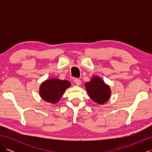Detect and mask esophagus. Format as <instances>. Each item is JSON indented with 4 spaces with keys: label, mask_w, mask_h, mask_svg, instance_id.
I'll use <instances>...</instances> for the list:
<instances>
[{
    "label": "esophagus",
    "mask_w": 152,
    "mask_h": 152,
    "mask_svg": "<svg viewBox=\"0 0 152 152\" xmlns=\"http://www.w3.org/2000/svg\"><path fill=\"white\" fill-rule=\"evenodd\" d=\"M74 82H75L76 85H77V86H80V84H81V81H80V80H79L78 78H76L75 80H74Z\"/></svg>",
    "instance_id": "esophagus-1"
}]
</instances>
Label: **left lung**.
I'll return each instance as SVG.
<instances>
[{"label":"left lung","mask_w":152,"mask_h":152,"mask_svg":"<svg viewBox=\"0 0 152 152\" xmlns=\"http://www.w3.org/2000/svg\"><path fill=\"white\" fill-rule=\"evenodd\" d=\"M86 88L93 101L102 104L110 96V89L103 80L97 76L93 77L91 80L86 83Z\"/></svg>","instance_id":"1"}]
</instances>
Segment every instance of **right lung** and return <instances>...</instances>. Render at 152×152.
<instances>
[{"mask_svg":"<svg viewBox=\"0 0 152 152\" xmlns=\"http://www.w3.org/2000/svg\"><path fill=\"white\" fill-rule=\"evenodd\" d=\"M70 86V83L66 80L56 78L47 80L40 86V95L45 101L56 104L59 101L65 89Z\"/></svg>","mask_w":152,"mask_h":152,"instance_id":"1","label":"right lung"}]
</instances>
